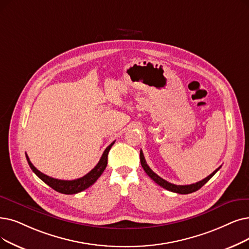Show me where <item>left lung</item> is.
I'll return each mask as SVG.
<instances>
[{"instance_id": "1", "label": "left lung", "mask_w": 249, "mask_h": 249, "mask_svg": "<svg viewBox=\"0 0 249 249\" xmlns=\"http://www.w3.org/2000/svg\"><path fill=\"white\" fill-rule=\"evenodd\" d=\"M140 163H142V166L143 168V170L145 171L146 174L149 176V178L153 179L158 185L161 186L163 188L169 190V191H172V192H176V193H180V194H188V193H192L194 191L198 190L199 188H201L205 183H207L214 174L217 173L221 167H219L217 170H214L212 174L210 176H208L207 178H204L203 180L199 181V182H196L194 183V184H190V185H176V184H172V183L166 181L165 179L160 178L159 175H157L156 173L151 170L145 161V159H144V156H143V153L142 150H140Z\"/></svg>"}]
</instances>
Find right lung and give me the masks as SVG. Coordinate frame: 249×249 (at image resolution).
Masks as SVG:
<instances>
[{
	"label": "right lung",
	"instance_id": "1",
	"mask_svg": "<svg viewBox=\"0 0 249 249\" xmlns=\"http://www.w3.org/2000/svg\"><path fill=\"white\" fill-rule=\"evenodd\" d=\"M114 143H115V142H112L109 146L105 149L104 154H103L101 160H99L98 165H96L89 173H88V174L84 175L83 177L75 179V180H59V179L52 178V177L44 174V173H41L40 171H38L34 165L31 164L28 156L26 154H25V156H26V160L28 161V165L31 168V170L34 171L36 173V175L39 179L44 181L46 184H48L53 190H56L60 193L75 194V193H78V192L85 190L86 188H89V186H91L93 184L96 180L100 178V176L103 174V172L105 171V169L107 165V154H109V151Z\"/></svg>",
	"mask_w": 249,
	"mask_h": 249
}]
</instances>
